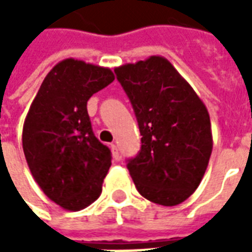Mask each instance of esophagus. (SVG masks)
<instances>
[{
	"instance_id": "obj_1",
	"label": "esophagus",
	"mask_w": 252,
	"mask_h": 252,
	"mask_svg": "<svg viewBox=\"0 0 252 252\" xmlns=\"http://www.w3.org/2000/svg\"><path fill=\"white\" fill-rule=\"evenodd\" d=\"M110 151H112V157L115 160H119L120 159V154H119V148L116 144H110Z\"/></svg>"
}]
</instances>
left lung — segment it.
<instances>
[{"label": "left lung", "instance_id": "obj_1", "mask_svg": "<svg viewBox=\"0 0 252 252\" xmlns=\"http://www.w3.org/2000/svg\"><path fill=\"white\" fill-rule=\"evenodd\" d=\"M136 116L142 147L128 159L137 191L164 206L184 202L200 185L211 158L208 109L163 57L115 68Z\"/></svg>", "mask_w": 252, "mask_h": 252}]
</instances>
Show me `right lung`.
Returning <instances> with one entry per match:
<instances>
[{"label":"right lung","mask_w":252,"mask_h":252,"mask_svg":"<svg viewBox=\"0 0 252 252\" xmlns=\"http://www.w3.org/2000/svg\"><path fill=\"white\" fill-rule=\"evenodd\" d=\"M113 81L110 68L64 59L47 74L25 117L23 150L32 177L66 211H81L102 191L112 155L94 136L88 101Z\"/></svg>","instance_id":"obj_1"}]
</instances>
